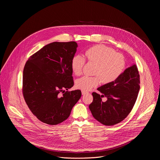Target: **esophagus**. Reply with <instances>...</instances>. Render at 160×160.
<instances>
[{
    "label": "esophagus",
    "mask_w": 160,
    "mask_h": 160,
    "mask_svg": "<svg viewBox=\"0 0 160 160\" xmlns=\"http://www.w3.org/2000/svg\"><path fill=\"white\" fill-rule=\"evenodd\" d=\"M82 95H85L86 94H87V92H85V91L82 90Z\"/></svg>",
    "instance_id": "1"
}]
</instances>
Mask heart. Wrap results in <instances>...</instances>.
Segmentation results:
<instances>
[{"instance_id": "1", "label": "heart", "mask_w": 160, "mask_h": 160, "mask_svg": "<svg viewBox=\"0 0 160 160\" xmlns=\"http://www.w3.org/2000/svg\"><path fill=\"white\" fill-rule=\"evenodd\" d=\"M85 56L87 60L96 64L94 77L85 76L77 80V88L83 91H88L97 87L101 82L109 83L117 80L123 73L125 68V59L123 54L116 52L113 49L106 45L99 44L87 49ZM85 62L84 57L75 54L72 58L71 66L75 75L79 76L82 73Z\"/></svg>"}]
</instances>
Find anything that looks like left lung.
<instances>
[{"label": "left lung", "mask_w": 160, "mask_h": 160, "mask_svg": "<svg viewBox=\"0 0 160 160\" xmlns=\"http://www.w3.org/2000/svg\"><path fill=\"white\" fill-rule=\"evenodd\" d=\"M140 76L138 67L133 64L111 83L99 87L102 95L93 92V101L89 109L95 119L102 124L111 126L123 121L132 111L140 89ZM106 97L107 100L102 101Z\"/></svg>", "instance_id": "left-lung-1"}]
</instances>
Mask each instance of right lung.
<instances>
[{
    "label": "right lung",
    "mask_w": 160,
    "mask_h": 160,
    "mask_svg": "<svg viewBox=\"0 0 160 160\" xmlns=\"http://www.w3.org/2000/svg\"><path fill=\"white\" fill-rule=\"evenodd\" d=\"M77 47L75 42H54L25 64L22 94L30 111L43 123L54 125L66 120L81 98L80 90L68 91L74 85L71 61Z\"/></svg>",
    "instance_id": "obj_1"
}]
</instances>
